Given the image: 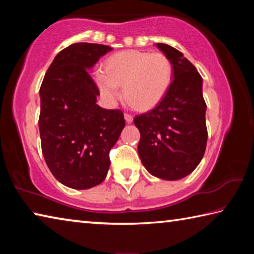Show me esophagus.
Wrapping results in <instances>:
<instances>
[{"instance_id": "esophagus-1", "label": "esophagus", "mask_w": 254, "mask_h": 254, "mask_svg": "<svg viewBox=\"0 0 254 254\" xmlns=\"http://www.w3.org/2000/svg\"><path fill=\"white\" fill-rule=\"evenodd\" d=\"M124 119H126L127 123H132L133 122V115L130 114V113L124 114Z\"/></svg>"}]
</instances>
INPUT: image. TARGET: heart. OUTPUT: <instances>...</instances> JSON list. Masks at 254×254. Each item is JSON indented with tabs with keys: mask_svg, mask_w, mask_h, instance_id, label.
<instances>
[{
	"mask_svg": "<svg viewBox=\"0 0 254 254\" xmlns=\"http://www.w3.org/2000/svg\"><path fill=\"white\" fill-rule=\"evenodd\" d=\"M173 64L166 55L126 50L106 60L105 72L97 70L95 81L106 100H115L118 86H123L128 104L136 110H148L165 97L173 81Z\"/></svg>",
	"mask_w": 254,
	"mask_h": 254,
	"instance_id": "obj_1",
	"label": "heart"
}]
</instances>
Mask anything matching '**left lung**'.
Returning a JSON list of instances; mask_svg holds the SVG:
<instances>
[{
    "label": "left lung",
    "instance_id": "8db88e82",
    "mask_svg": "<svg viewBox=\"0 0 254 254\" xmlns=\"http://www.w3.org/2000/svg\"><path fill=\"white\" fill-rule=\"evenodd\" d=\"M173 64L174 80L157 106L134 118L140 131L137 153L150 174L178 180L195 170L207 143L203 79L179 50L156 44Z\"/></svg>",
    "mask_w": 254,
    "mask_h": 254
}]
</instances>
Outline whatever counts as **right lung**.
<instances>
[{
    "label": "right lung",
    "mask_w": 254,
    "mask_h": 254,
    "mask_svg": "<svg viewBox=\"0 0 254 254\" xmlns=\"http://www.w3.org/2000/svg\"><path fill=\"white\" fill-rule=\"evenodd\" d=\"M109 46L78 42L56 56L40 87L41 150L55 178L74 189L100 185L109 171L110 150L126 126L123 112L102 109L88 69Z\"/></svg>",
    "instance_id": "1"
}]
</instances>
